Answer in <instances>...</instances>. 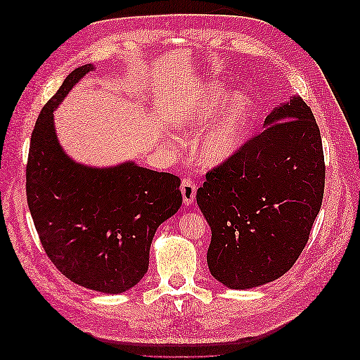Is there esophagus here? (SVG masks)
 Instances as JSON below:
<instances>
[{"label": "esophagus", "mask_w": 360, "mask_h": 360, "mask_svg": "<svg viewBox=\"0 0 360 360\" xmlns=\"http://www.w3.org/2000/svg\"><path fill=\"white\" fill-rule=\"evenodd\" d=\"M181 195H183V201L186 205H191L195 201V197H197V184H195L191 179L184 177L181 180Z\"/></svg>", "instance_id": "esophagus-1"}]
</instances>
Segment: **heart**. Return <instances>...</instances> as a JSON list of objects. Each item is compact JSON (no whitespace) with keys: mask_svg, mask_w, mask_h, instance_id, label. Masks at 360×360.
Returning a JSON list of instances; mask_svg holds the SVG:
<instances>
[{"mask_svg":"<svg viewBox=\"0 0 360 360\" xmlns=\"http://www.w3.org/2000/svg\"><path fill=\"white\" fill-rule=\"evenodd\" d=\"M222 97L224 94L221 90H213L200 96L195 105L180 115L179 127L184 130H197L202 123L209 122L217 114V102ZM245 111V105L238 103L205 130L193 148L198 162L202 165H216L234 153L242 139Z\"/></svg>","mask_w":360,"mask_h":360,"instance_id":"b5f03b06","label":"heart"}]
</instances>
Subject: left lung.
I'll return each mask as SVG.
<instances>
[{"mask_svg": "<svg viewBox=\"0 0 360 360\" xmlns=\"http://www.w3.org/2000/svg\"><path fill=\"white\" fill-rule=\"evenodd\" d=\"M323 143L311 108L292 97L264 129L209 169L197 202L212 228L210 274L246 290L281 278L309 240L324 193Z\"/></svg>", "mask_w": 360, "mask_h": 360, "instance_id": "obj_1", "label": "left lung"}]
</instances>
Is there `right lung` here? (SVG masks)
I'll return each mask as SVG.
<instances>
[{
    "instance_id": "right-lung-1",
    "label": "right lung",
    "mask_w": 360,
    "mask_h": 360,
    "mask_svg": "<svg viewBox=\"0 0 360 360\" xmlns=\"http://www.w3.org/2000/svg\"><path fill=\"white\" fill-rule=\"evenodd\" d=\"M93 66L75 69L32 129L27 201L40 243L75 284L117 294L136 285L148 269L158 226L181 205L180 179L134 162L108 169L82 167L61 150L52 111Z\"/></svg>"
}]
</instances>
